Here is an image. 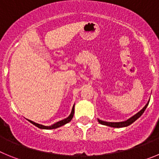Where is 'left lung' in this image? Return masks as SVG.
Segmentation results:
<instances>
[{
	"instance_id": "obj_1",
	"label": "left lung",
	"mask_w": 159,
	"mask_h": 159,
	"mask_svg": "<svg viewBox=\"0 0 159 159\" xmlns=\"http://www.w3.org/2000/svg\"><path fill=\"white\" fill-rule=\"evenodd\" d=\"M149 102L150 101H148V102H147V104L145 105V107L142 109L140 111L138 112L137 114H135L134 116H132V117H130V119H128L127 120H126V121H123V122H117V123H112V122H106V121H102V120H100V119H98V121H99V123H100V124H102V125H105V126H108V127H116V128H120V127H127V126H129V125H130L131 123H134L135 120H137L140 117V116H142L143 114V112L145 111L146 108L147 107V106H148L149 104Z\"/></svg>"
}]
</instances>
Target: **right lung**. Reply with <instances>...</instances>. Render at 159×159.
<instances>
[{"label":"right lung","mask_w":159,"mask_h":159,"mask_svg":"<svg viewBox=\"0 0 159 159\" xmlns=\"http://www.w3.org/2000/svg\"><path fill=\"white\" fill-rule=\"evenodd\" d=\"M74 108H75V104L73 105L72 110H71V114H70V116H68V117L66 118V119H63V120H60V121L57 122V123H54V124L51 125V126H43V125L39 124V123H35V122L32 121V120H29V119H28V121L30 122L31 123H32V124L35 125L36 127H37L38 128H40V129H46V130H51V129L58 128V127H62V126L65 125L66 123H69V122L71 121V119H72L73 116H74Z\"/></svg>","instance_id":"right-lung-1"}]
</instances>
